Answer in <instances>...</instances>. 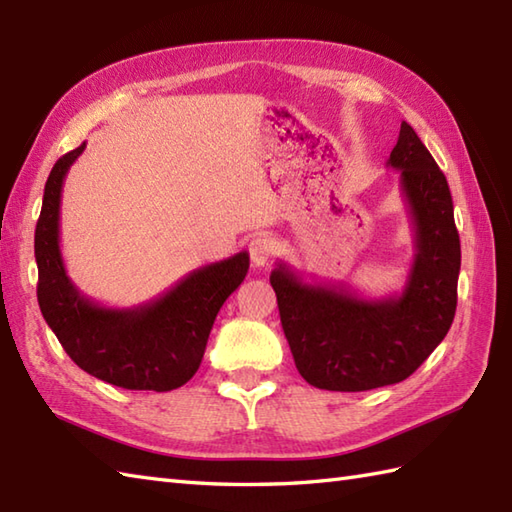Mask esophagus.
Here are the masks:
<instances>
[{
    "label": "esophagus",
    "mask_w": 512,
    "mask_h": 512,
    "mask_svg": "<svg viewBox=\"0 0 512 512\" xmlns=\"http://www.w3.org/2000/svg\"><path fill=\"white\" fill-rule=\"evenodd\" d=\"M248 253H250V262L255 266H268L277 255V242L268 235H257L253 242H250Z\"/></svg>",
    "instance_id": "34e87169"
}]
</instances>
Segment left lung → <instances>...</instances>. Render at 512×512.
<instances>
[{
    "label": "left lung",
    "instance_id": "obj_1",
    "mask_svg": "<svg viewBox=\"0 0 512 512\" xmlns=\"http://www.w3.org/2000/svg\"><path fill=\"white\" fill-rule=\"evenodd\" d=\"M387 167L400 171L416 242L400 295L365 299L345 284H306L284 262L270 273L295 365L319 389L400 383L427 361L455 317L460 235L447 178L405 121Z\"/></svg>",
    "mask_w": 512,
    "mask_h": 512
}]
</instances>
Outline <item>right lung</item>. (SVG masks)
Wrapping results in <instances>:
<instances>
[{"instance_id":"1","label":"right lung","mask_w":512,"mask_h":512,"mask_svg":"<svg viewBox=\"0 0 512 512\" xmlns=\"http://www.w3.org/2000/svg\"><path fill=\"white\" fill-rule=\"evenodd\" d=\"M83 149L85 143L54 162L43 189L35 228L41 314L83 372L123 389H178L198 372L217 312L248 273V253L193 270L136 308H105L81 295L65 273L59 215L63 180Z\"/></svg>"}]
</instances>
